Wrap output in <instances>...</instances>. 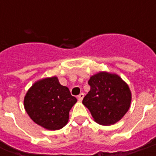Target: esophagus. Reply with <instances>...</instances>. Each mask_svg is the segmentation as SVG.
<instances>
[{"label":"esophagus","instance_id":"1","mask_svg":"<svg viewBox=\"0 0 156 156\" xmlns=\"http://www.w3.org/2000/svg\"><path fill=\"white\" fill-rule=\"evenodd\" d=\"M83 97H84V94L83 93H81L80 95L78 96V100L79 102H82V100H83Z\"/></svg>","mask_w":156,"mask_h":156}]
</instances>
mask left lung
I'll list each match as a JSON object with an SVG mask.
<instances>
[{
  "instance_id": "left-lung-1",
  "label": "left lung",
  "mask_w": 156,
  "mask_h": 156,
  "mask_svg": "<svg viewBox=\"0 0 156 156\" xmlns=\"http://www.w3.org/2000/svg\"><path fill=\"white\" fill-rule=\"evenodd\" d=\"M90 90L83 104L93 119L102 126L116 123L128 112L132 94L128 84L116 73L99 72L88 81Z\"/></svg>"
}]
</instances>
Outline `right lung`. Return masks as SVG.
Instances as JSON below:
<instances>
[{"instance_id":"right-lung-1","label":"right lung","mask_w":156,"mask_h":156,"mask_svg":"<svg viewBox=\"0 0 156 156\" xmlns=\"http://www.w3.org/2000/svg\"><path fill=\"white\" fill-rule=\"evenodd\" d=\"M77 99L56 76L42 78L33 84L24 97V108L35 123L48 130L62 129Z\"/></svg>"}]
</instances>
